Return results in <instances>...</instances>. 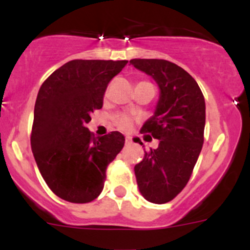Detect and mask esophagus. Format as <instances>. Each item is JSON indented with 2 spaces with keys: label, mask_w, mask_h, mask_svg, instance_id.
Here are the masks:
<instances>
[{
  "label": "esophagus",
  "mask_w": 250,
  "mask_h": 250,
  "mask_svg": "<svg viewBox=\"0 0 250 250\" xmlns=\"http://www.w3.org/2000/svg\"><path fill=\"white\" fill-rule=\"evenodd\" d=\"M130 143H132V139L129 137H125V145H129Z\"/></svg>",
  "instance_id": "34e87169"
}]
</instances>
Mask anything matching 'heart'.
Returning <instances> with one entry per match:
<instances>
[{
	"instance_id": "1",
	"label": "heart",
	"mask_w": 250,
	"mask_h": 250,
	"mask_svg": "<svg viewBox=\"0 0 250 250\" xmlns=\"http://www.w3.org/2000/svg\"><path fill=\"white\" fill-rule=\"evenodd\" d=\"M116 123H117L118 128H121L122 130H128L132 127L133 120L125 115H120L116 118Z\"/></svg>"
}]
</instances>
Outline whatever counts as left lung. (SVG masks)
Here are the masks:
<instances>
[{"label":"left lung","mask_w":250,"mask_h":250,"mask_svg":"<svg viewBox=\"0 0 250 250\" xmlns=\"http://www.w3.org/2000/svg\"><path fill=\"white\" fill-rule=\"evenodd\" d=\"M135 69L151 76L160 88L155 112L141 127L160 140L135 165L138 188L146 201H172L186 186L203 145L206 103L197 82L174 62L132 59ZM143 145V143H140Z\"/></svg>","instance_id":"left-lung-1"}]
</instances>
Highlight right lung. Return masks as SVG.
<instances>
[{
	"instance_id": "1",
	"label": "right lung",
	"mask_w": 250,
	"mask_h": 250,
	"mask_svg": "<svg viewBox=\"0 0 250 250\" xmlns=\"http://www.w3.org/2000/svg\"><path fill=\"white\" fill-rule=\"evenodd\" d=\"M128 60H71L41 85L34 111L31 148L50 190L65 201L88 203L104 188L106 168L125 145L120 132L93 137L90 115Z\"/></svg>"
}]
</instances>
